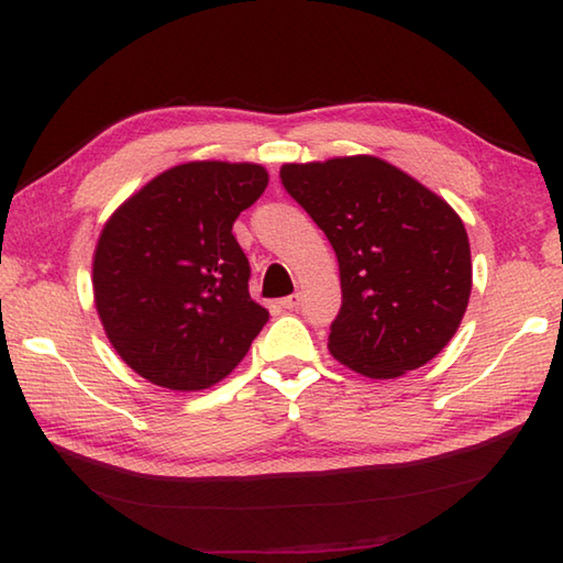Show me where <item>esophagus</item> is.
I'll list each match as a JSON object with an SVG mask.
<instances>
[{
	"mask_svg": "<svg viewBox=\"0 0 563 563\" xmlns=\"http://www.w3.org/2000/svg\"><path fill=\"white\" fill-rule=\"evenodd\" d=\"M300 292H295V295H290V297H285V300H280V305L285 307V309H295V307H300Z\"/></svg>",
	"mask_w": 563,
	"mask_h": 563,
	"instance_id": "obj_1",
	"label": "esophagus"
}]
</instances>
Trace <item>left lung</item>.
<instances>
[{
    "instance_id": "left-lung-1",
    "label": "left lung",
    "mask_w": 563,
    "mask_h": 563,
    "mask_svg": "<svg viewBox=\"0 0 563 563\" xmlns=\"http://www.w3.org/2000/svg\"><path fill=\"white\" fill-rule=\"evenodd\" d=\"M280 178L336 251L343 305L331 355L369 379L433 361L460 329L472 292L460 214L373 154L283 164Z\"/></svg>"
}]
</instances>
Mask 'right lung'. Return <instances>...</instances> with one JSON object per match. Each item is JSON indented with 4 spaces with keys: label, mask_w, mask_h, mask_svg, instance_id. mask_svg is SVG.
<instances>
[{
    "label": "right lung",
    "mask_w": 563,
    "mask_h": 563,
    "mask_svg": "<svg viewBox=\"0 0 563 563\" xmlns=\"http://www.w3.org/2000/svg\"><path fill=\"white\" fill-rule=\"evenodd\" d=\"M251 162H186L118 208L93 251V305L115 353L152 385H218L268 321L251 300L249 261L232 224L261 198Z\"/></svg>",
    "instance_id": "add662e5"
}]
</instances>
